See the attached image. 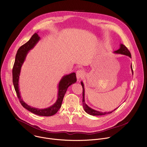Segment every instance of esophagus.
Returning <instances> with one entry per match:
<instances>
[{"label": "esophagus", "instance_id": "34e87169", "mask_svg": "<svg viewBox=\"0 0 147 147\" xmlns=\"http://www.w3.org/2000/svg\"><path fill=\"white\" fill-rule=\"evenodd\" d=\"M84 73L83 70L79 69L76 71V78L78 80H79L80 79H82L84 76Z\"/></svg>", "mask_w": 147, "mask_h": 147}]
</instances>
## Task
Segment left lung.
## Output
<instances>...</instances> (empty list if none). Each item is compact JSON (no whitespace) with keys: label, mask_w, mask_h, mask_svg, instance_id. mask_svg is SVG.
Returning <instances> with one entry per match:
<instances>
[{"label":"left lung","mask_w":147,"mask_h":147,"mask_svg":"<svg viewBox=\"0 0 147 147\" xmlns=\"http://www.w3.org/2000/svg\"><path fill=\"white\" fill-rule=\"evenodd\" d=\"M114 53L116 54H121V55H126L127 56H129V57H131V54L129 52V51L127 49V48L123 44H120V48L119 49H118L117 51H115L114 52ZM130 68H131V72H132V75L133 74V69H132V65L131 64L130 65ZM81 84L82 86L83 87V106L84 108V111L88 113L90 115H105L107 114H110L112 112H113L114 110H115L117 108L115 109L114 110H113V111H109V112H102V111H99L97 110H95L94 109H91V107H90L86 103H85V99H84V84L83 83V82H81Z\"/></svg>","instance_id":"left-lung-1"}]
</instances>
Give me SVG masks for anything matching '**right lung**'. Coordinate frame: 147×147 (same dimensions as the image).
Returning a JSON list of instances; mask_svg holds the SVG:
<instances>
[{"mask_svg":"<svg viewBox=\"0 0 147 147\" xmlns=\"http://www.w3.org/2000/svg\"><path fill=\"white\" fill-rule=\"evenodd\" d=\"M40 40V37L36 33L32 36L31 38L26 43L22 45L18 49L16 56L15 63L13 68V82L17 96L20 100V103L24 108L36 115L48 117L52 116L58 111L61 106L63 98L67 90V88L69 86L76 83L77 80L76 74L75 72L64 76L59 83L57 100L52 106L48 108L44 109L35 108L29 106L23 100L21 96L18 84L21 67L23 63H24V61L25 60L26 57L29 51L34 47V46L37 44Z\"/></svg>","mask_w":147,"mask_h":147,"instance_id":"add662e5","label":"right lung"}]
</instances>
